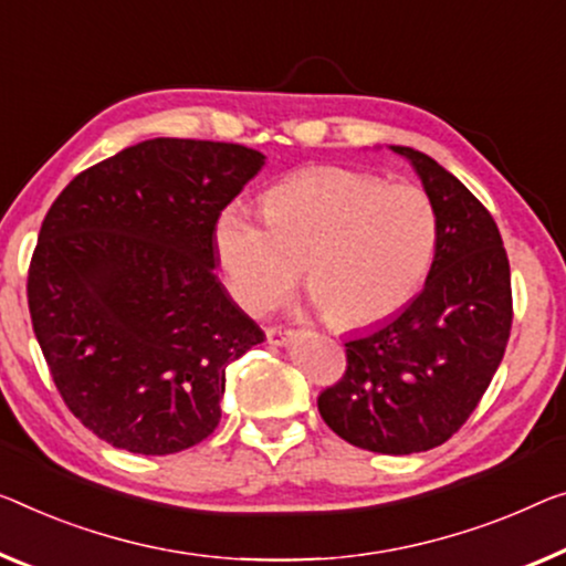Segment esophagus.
Here are the masks:
<instances>
[{"label": "esophagus", "mask_w": 566, "mask_h": 566, "mask_svg": "<svg viewBox=\"0 0 566 566\" xmlns=\"http://www.w3.org/2000/svg\"><path fill=\"white\" fill-rule=\"evenodd\" d=\"M292 331H286V327H266V340L272 343V345H276V348H280V345H286L292 340Z\"/></svg>", "instance_id": "obj_1"}]
</instances>
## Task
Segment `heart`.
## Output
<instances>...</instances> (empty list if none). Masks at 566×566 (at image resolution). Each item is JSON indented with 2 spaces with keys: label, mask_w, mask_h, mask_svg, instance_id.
Instances as JSON below:
<instances>
[{
  "label": "heart",
  "mask_w": 566,
  "mask_h": 566,
  "mask_svg": "<svg viewBox=\"0 0 566 566\" xmlns=\"http://www.w3.org/2000/svg\"><path fill=\"white\" fill-rule=\"evenodd\" d=\"M437 231L434 202L415 185L310 167L266 192L264 221L223 210L213 243L233 300L251 315L280 307L302 264L327 323L356 331L415 297L432 266Z\"/></svg>",
  "instance_id": "heart-1"
}]
</instances>
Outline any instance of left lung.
<instances>
[{
	"instance_id": "obj_1",
	"label": "left lung",
	"mask_w": 566,
	"mask_h": 566,
	"mask_svg": "<svg viewBox=\"0 0 566 566\" xmlns=\"http://www.w3.org/2000/svg\"><path fill=\"white\" fill-rule=\"evenodd\" d=\"M411 165L437 210L424 290L345 343L348 370L317 396L319 417L368 452L411 454L465 424L511 335V266L493 216L424 151L389 147Z\"/></svg>"
}]
</instances>
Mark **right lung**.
<instances>
[{
	"instance_id": "obj_1",
	"label": "right lung",
	"mask_w": 566,
	"mask_h": 566,
	"mask_svg": "<svg viewBox=\"0 0 566 566\" xmlns=\"http://www.w3.org/2000/svg\"><path fill=\"white\" fill-rule=\"evenodd\" d=\"M266 157L226 142L157 137L67 182L28 276L53 381L101 440L172 454L221 421L226 368L264 331L218 282L221 210Z\"/></svg>"
}]
</instances>
